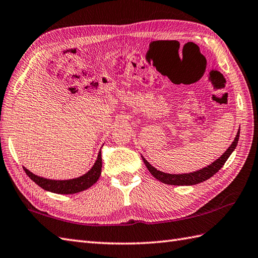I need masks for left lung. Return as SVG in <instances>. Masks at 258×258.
<instances>
[{
    "instance_id": "1",
    "label": "left lung",
    "mask_w": 258,
    "mask_h": 258,
    "mask_svg": "<svg viewBox=\"0 0 258 258\" xmlns=\"http://www.w3.org/2000/svg\"><path fill=\"white\" fill-rule=\"evenodd\" d=\"M238 139H239V131L237 132L234 142L231 144V146L226 149V152L222 155V156L215 161H213L211 165H209L208 167H206V168H202L200 170L190 172V173H181V175H171V173H166L160 170H157L155 167H153L151 164H149L145 158L144 157L142 158L144 160V163H145L149 172H151L152 175L157 179V180L164 182L166 184H171V185H192V184H197V183L208 180L209 178H211L221 168H222L227 158L230 157V155L235 149Z\"/></svg>"
}]
</instances>
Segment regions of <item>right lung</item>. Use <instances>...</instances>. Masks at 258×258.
Returning a JSON list of instances; mask_svg holds the SVG:
<instances>
[{"label":"right lung","instance_id":"obj_1","mask_svg":"<svg viewBox=\"0 0 258 258\" xmlns=\"http://www.w3.org/2000/svg\"><path fill=\"white\" fill-rule=\"evenodd\" d=\"M23 168L25 170L26 175L31 178L36 184H38L39 187L43 188L44 190L59 195H73L90 188L92 184L98 181V179L101 175L102 157L100 152L98 159L94 163L91 169L83 176L75 179H69V180H51V179L41 178L34 175L33 172L27 170L25 167H23Z\"/></svg>","mask_w":258,"mask_h":258}]
</instances>
